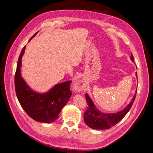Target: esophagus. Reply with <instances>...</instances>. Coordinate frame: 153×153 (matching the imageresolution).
<instances>
[{"instance_id": "34e87169", "label": "esophagus", "mask_w": 153, "mask_h": 153, "mask_svg": "<svg viewBox=\"0 0 153 153\" xmlns=\"http://www.w3.org/2000/svg\"><path fill=\"white\" fill-rule=\"evenodd\" d=\"M82 89V87L80 86V84L78 83H76L75 84V86H74V90L76 92H79Z\"/></svg>"}]
</instances>
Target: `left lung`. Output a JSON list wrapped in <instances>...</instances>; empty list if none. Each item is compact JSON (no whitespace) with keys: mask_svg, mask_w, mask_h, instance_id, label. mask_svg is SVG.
I'll return each instance as SVG.
<instances>
[{"mask_svg":"<svg viewBox=\"0 0 153 153\" xmlns=\"http://www.w3.org/2000/svg\"><path fill=\"white\" fill-rule=\"evenodd\" d=\"M130 59L132 62H134V58L132 53ZM135 75L137 78V73H136ZM135 92V94L132 98L131 102L126 107L119 112L112 114L103 113L101 112L100 110L96 107L94 103L89 96L86 94L85 98L87 103L89 106L87 107V110L84 115L85 124L89 128L95 129H106L115 126L124 118L125 115L129 112V110H130L134 101L135 100L137 89H136Z\"/></svg>","mask_w":153,"mask_h":153,"instance_id":"8db88e82","label":"left lung"}]
</instances>
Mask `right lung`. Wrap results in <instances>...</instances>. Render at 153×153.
<instances>
[{"label": "right lung", "instance_id": "1", "mask_svg": "<svg viewBox=\"0 0 153 153\" xmlns=\"http://www.w3.org/2000/svg\"><path fill=\"white\" fill-rule=\"evenodd\" d=\"M32 37L29 41L38 34ZM26 46L23 48L18 59L15 75V85L18 101L25 112L34 121L51 123L59 118L61 110L66 105L72 94L69 89L71 81L55 85L45 93L32 89L22 76V59Z\"/></svg>", "mask_w": 153, "mask_h": 153}]
</instances>
